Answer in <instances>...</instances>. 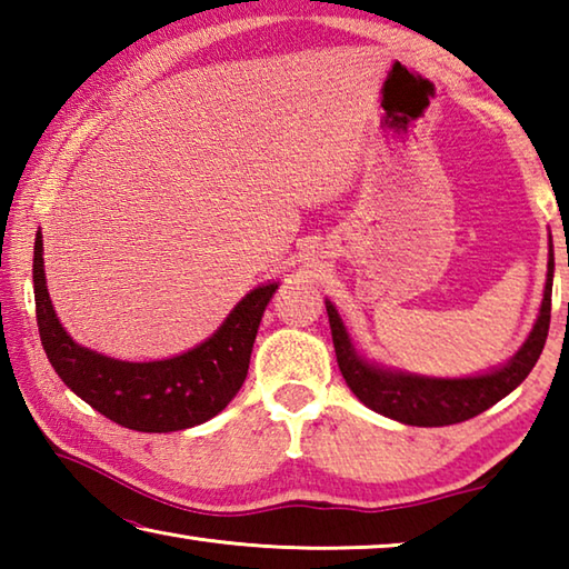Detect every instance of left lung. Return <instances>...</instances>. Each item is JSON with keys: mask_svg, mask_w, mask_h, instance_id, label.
I'll return each mask as SVG.
<instances>
[{"mask_svg": "<svg viewBox=\"0 0 569 569\" xmlns=\"http://www.w3.org/2000/svg\"><path fill=\"white\" fill-rule=\"evenodd\" d=\"M552 273L555 256L550 243V263H547V283L542 308H539L537 323L522 349L502 369L485 377L469 379H423L409 377V373H391L379 366L363 361L353 351L343 323L336 313L333 303L326 301L329 311L331 336L336 361L343 373L349 389L363 401L366 407L383 413V417L397 419L411 427H447V423L467 421L477 413L495 407L499 399H505L509 391H515L527 379V373L535 369L539 353L545 349L547 331H550V311H552Z\"/></svg>", "mask_w": 569, "mask_h": 569, "instance_id": "left-lung-1", "label": "left lung"}]
</instances>
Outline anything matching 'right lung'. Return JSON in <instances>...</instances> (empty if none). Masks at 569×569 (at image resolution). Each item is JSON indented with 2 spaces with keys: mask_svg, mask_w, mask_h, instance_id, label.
I'll return each mask as SVG.
<instances>
[{
  "mask_svg": "<svg viewBox=\"0 0 569 569\" xmlns=\"http://www.w3.org/2000/svg\"><path fill=\"white\" fill-rule=\"evenodd\" d=\"M34 306L47 359L94 411L134 431H180L213 419L243 387L263 311L278 283L250 291L206 343L166 361L108 359L74 343L47 293L42 236L34 240Z\"/></svg>",
  "mask_w": 569,
  "mask_h": 569,
  "instance_id": "1",
  "label": "right lung"
}]
</instances>
